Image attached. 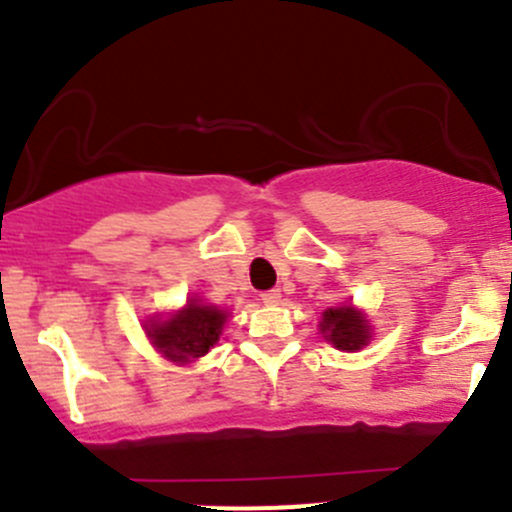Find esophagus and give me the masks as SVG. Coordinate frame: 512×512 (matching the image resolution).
<instances>
[{
	"label": "esophagus",
	"mask_w": 512,
	"mask_h": 512,
	"mask_svg": "<svg viewBox=\"0 0 512 512\" xmlns=\"http://www.w3.org/2000/svg\"><path fill=\"white\" fill-rule=\"evenodd\" d=\"M261 301H264V304H269V306L279 304V301H281V291L279 289L264 291V294H261Z\"/></svg>",
	"instance_id": "obj_1"
}]
</instances>
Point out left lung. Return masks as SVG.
Segmentation results:
<instances>
[{
	"instance_id": "8db88e82",
	"label": "left lung",
	"mask_w": 512,
	"mask_h": 512,
	"mask_svg": "<svg viewBox=\"0 0 512 512\" xmlns=\"http://www.w3.org/2000/svg\"><path fill=\"white\" fill-rule=\"evenodd\" d=\"M321 334L344 352L362 349L369 339V329L364 324V316L354 311L352 306H339V309H326L321 321Z\"/></svg>"
}]
</instances>
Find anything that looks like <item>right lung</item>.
<instances>
[{"label":"right lung","instance_id":"right-lung-1","mask_svg":"<svg viewBox=\"0 0 512 512\" xmlns=\"http://www.w3.org/2000/svg\"><path fill=\"white\" fill-rule=\"evenodd\" d=\"M223 321H226V314L218 306L191 301L173 319L153 321L148 326V337L173 362H191L208 354V349L218 342Z\"/></svg>","mask_w":512,"mask_h":512}]
</instances>
